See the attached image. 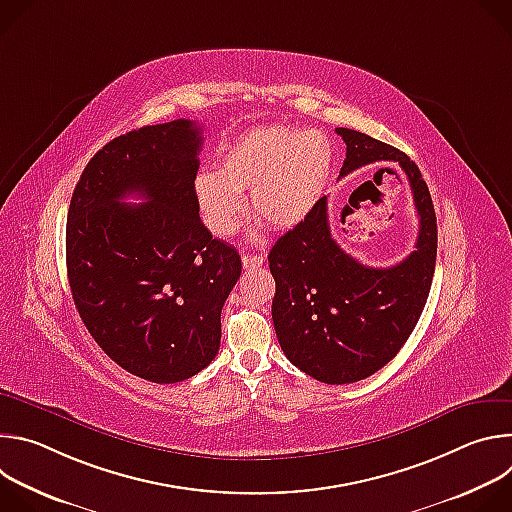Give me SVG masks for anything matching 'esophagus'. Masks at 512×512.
I'll return each instance as SVG.
<instances>
[{
	"label": "esophagus",
	"mask_w": 512,
	"mask_h": 512,
	"mask_svg": "<svg viewBox=\"0 0 512 512\" xmlns=\"http://www.w3.org/2000/svg\"><path fill=\"white\" fill-rule=\"evenodd\" d=\"M241 261H243V267H245V269H255V267H261L265 259H263L261 255H251V253H243Z\"/></svg>",
	"instance_id": "esophagus-1"
}]
</instances>
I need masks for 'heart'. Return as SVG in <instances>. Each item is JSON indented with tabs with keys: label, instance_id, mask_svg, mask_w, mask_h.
<instances>
[{
	"label": "heart",
	"instance_id": "b5f03b06",
	"mask_svg": "<svg viewBox=\"0 0 512 512\" xmlns=\"http://www.w3.org/2000/svg\"><path fill=\"white\" fill-rule=\"evenodd\" d=\"M330 174L332 145L322 133L265 127L235 139L218 162V174H198L194 196L204 225L216 237H229L239 229V194L245 192L255 216L277 229H289L300 225L322 200Z\"/></svg>",
	"mask_w": 512,
	"mask_h": 512
}]
</instances>
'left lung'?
Wrapping results in <instances>:
<instances>
[{
    "mask_svg": "<svg viewBox=\"0 0 512 512\" xmlns=\"http://www.w3.org/2000/svg\"><path fill=\"white\" fill-rule=\"evenodd\" d=\"M336 133L346 143L340 176L373 162H397L419 216L415 251L393 267H367L338 247L326 196L269 251L271 316L283 354L316 381L346 385L383 369L413 332L433 279L437 223L415 162L367 133L346 127Z\"/></svg>",
    "mask_w": 512,
    "mask_h": 512,
    "instance_id": "8db88e82",
    "label": "left lung"
}]
</instances>
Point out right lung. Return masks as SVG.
<instances>
[{
    "label": "right lung",
    "instance_id": "1",
    "mask_svg": "<svg viewBox=\"0 0 512 512\" xmlns=\"http://www.w3.org/2000/svg\"><path fill=\"white\" fill-rule=\"evenodd\" d=\"M200 148L190 119L119 135L91 158L68 206L66 271L81 320L121 369L160 385L194 377L218 354L241 275L235 247L198 216ZM127 195L146 202L121 203Z\"/></svg>",
    "mask_w": 512,
    "mask_h": 512
}]
</instances>
